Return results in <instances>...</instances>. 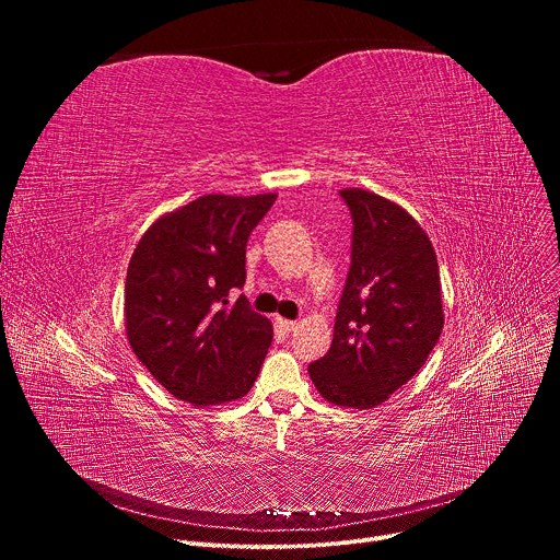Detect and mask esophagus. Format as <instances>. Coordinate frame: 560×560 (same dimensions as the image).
<instances>
[{"instance_id": "obj_1", "label": "esophagus", "mask_w": 560, "mask_h": 560, "mask_svg": "<svg viewBox=\"0 0 560 560\" xmlns=\"http://www.w3.org/2000/svg\"><path fill=\"white\" fill-rule=\"evenodd\" d=\"M277 324H279V328H281L283 332H294L296 326H299L296 322H288V318H279V316H277Z\"/></svg>"}]
</instances>
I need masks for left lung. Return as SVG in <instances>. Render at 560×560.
<instances>
[{"mask_svg": "<svg viewBox=\"0 0 560 560\" xmlns=\"http://www.w3.org/2000/svg\"><path fill=\"white\" fill-rule=\"evenodd\" d=\"M352 212V264L335 339L307 372L326 401L370 410L406 385L443 330L439 264L430 236L398 203L341 190Z\"/></svg>", "mask_w": 560, "mask_h": 560, "instance_id": "obj_1", "label": "left lung"}]
</instances>
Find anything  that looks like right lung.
I'll use <instances>...</instances> for the list:
<instances>
[{
    "instance_id": "1",
    "label": "right lung",
    "mask_w": 560,
    "mask_h": 560,
    "mask_svg": "<svg viewBox=\"0 0 560 560\" xmlns=\"http://www.w3.org/2000/svg\"><path fill=\"white\" fill-rule=\"evenodd\" d=\"M277 195H203L159 217L126 275L124 318L132 352L173 396L197 408L250 392L272 343V324L250 310L248 236Z\"/></svg>"
}]
</instances>
